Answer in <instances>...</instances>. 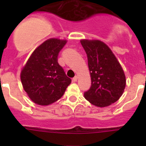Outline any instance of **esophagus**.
<instances>
[{
    "mask_svg": "<svg viewBox=\"0 0 146 146\" xmlns=\"http://www.w3.org/2000/svg\"><path fill=\"white\" fill-rule=\"evenodd\" d=\"M78 76H75V77L73 78V81H74V82H76V81H77V80H78Z\"/></svg>",
    "mask_w": 146,
    "mask_h": 146,
    "instance_id": "1",
    "label": "esophagus"
}]
</instances>
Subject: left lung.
<instances>
[{
    "label": "left lung",
    "mask_w": 146,
    "mask_h": 146,
    "mask_svg": "<svg viewBox=\"0 0 146 146\" xmlns=\"http://www.w3.org/2000/svg\"><path fill=\"white\" fill-rule=\"evenodd\" d=\"M80 43L88 56L91 78V87L84 97L96 107H108L123 93L126 87L124 71L104 42L98 39H81Z\"/></svg>",
    "instance_id": "1"
}]
</instances>
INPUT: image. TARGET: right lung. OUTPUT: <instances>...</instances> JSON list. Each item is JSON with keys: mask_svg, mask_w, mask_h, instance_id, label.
<instances>
[{"mask_svg": "<svg viewBox=\"0 0 146 146\" xmlns=\"http://www.w3.org/2000/svg\"><path fill=\"white\" fill-rule=\"evenodd\" d=\"M66 43V39H47L35 48L22 68V85L35 104L46 106L58 100L71 82L57 59Z\"/></svg>", "mask_w": 146, "mask_h": 146, "instance_id": "right-lung-1", "label": "right lung"}]
</instances>
